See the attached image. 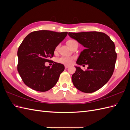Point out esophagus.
I'll return each instance as SVG.
<instances>
[{
  "label": "esophagus",
  "instance_id": "esophagus-1",
  "mask_svg": "<svg viewBox=\"0 0 130 130\" xmlns=\"http://www.w3.org/2000/svg\"><path fill=\"white\" fill-rule=\"evenodd\" d=\"M69 66H67V65H65V66H64V67H65V68L66 69H67V68H68V67H69Z\"/></svg>",
  "mask_w": 130,
  "mask_h": 130
}]
</instances>
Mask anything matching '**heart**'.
Segmentation results:
<instances>
[{
  "mask_svg": "<svg viewBox=\"0 0 130 130\" xmlns=\"http://www.w3.org/2000/svg\"><path fill=\"white\" fill-rule=\"evenodd\" d=\"M74 42H76V41L75 40H69L67 42V44H71V43ZM58 48V47L56 48V49ZM74 57H65V56H62L60 58H59L57 61L58 62L61 63L62 64H66V65H69L72 63V62L74 60Z\"/></svg>",
  "mask_w": 130,
  "mask_h": 130,
  "instance_id": "heart-1",
  "label": "heart"
}]
</instances>
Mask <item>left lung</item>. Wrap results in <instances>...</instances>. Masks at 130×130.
I'll list each match as a JSON object with an SVG mask.
<instances>
[{
	"mask_svg": "<svg viewBox=\"0 0 130 130\" xmlns=\"http://www.w3.org/2000/svg\"><path fill=\"white\" fill-rule=\"evenodd\" d=\"M68 35L85 48L76 63L88 65L85 71L75 66L72 76L73 85L82 92H95L107 83L113 73L117 60L115 43L106 34L98 31L69 32Z\"/></svg>",
	"mask_w": 130,
	"mask_h": 130,
	"instance_id": "1",
	"label": "left lung"
}]
</instances>
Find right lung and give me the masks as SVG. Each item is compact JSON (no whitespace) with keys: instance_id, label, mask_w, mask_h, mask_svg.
Wrapping results in <instances>:
<instances>
[{"instance_id":"add662e5","label":"right lung","mask_w":130,"mask_h":130,"mask_svg":"<svg viewBox=\"0 0 130 130\" xmlns=\"http://www.w3.org/2000/svg\"><path fill=\"white\" fill-rule=\"evenodd\" d=\"M67 34L38 30L24 39L18 49L17 70L27 86L38 92H46L56 84L64 70V65L55 62L50 68L45 66V62L50 61L56 47Z\"/></svg>"}]
</instances>
